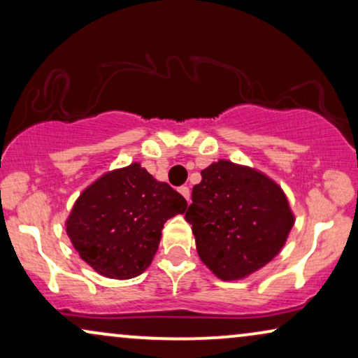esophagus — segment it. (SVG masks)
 Masks as SVG:
<instances>
[{
    "instance_id": "esophagus-1",
    "label": "esophagus",
    "mask_w": 358,
    "mask_h": 358,
    "mask_svg": "<svg viewBox=\"0 0 358 358\" xmlns=\"http://www.w3.org/2000/svg\"><path fill=\"white\" fill-rule=\"evenodd\" d=\"M179 192H180V195H182V197L190 203V190H189L187 185H182V187H179Z\"/></svg>"
}]
</instances>
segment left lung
<instances>
[{
    "mask_svg": "<svg viewBox=\"0 0 358 358\" xmlns=\"http://www.w3.org/2000/svg\"><path fill=\"white\" fill-rule=\"evenodd\" d=\"M192 189L185 220L202 262L222 280H238L280 252L295 223L278 185L259 171L220 159Z\"/></svg>",
    "mask_w": 358,
    "mask_h": 358,
    "instance_id": "1",
    "label": "left lung"
}]
</instances>
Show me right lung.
<instances>
[{"label": "right lung", "instance_id": "add662e5", "mask_svg": "<svg viewBox=\"0 0 358 358\" xmlns=\"http://www.w3.org/2000/svg\"><path fill=\"white\" fill-rule=\"evenodd\" d=\"M185 208L182 195L134 163L104 174L80 195L66 233L101 275L131 278L153 261L166 220Z\"/></svg>", "mask_w": 358, "mask_h": 358}]
</instances>
